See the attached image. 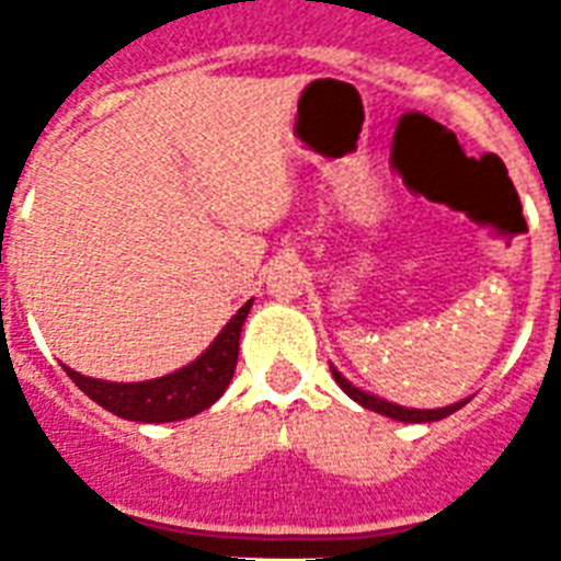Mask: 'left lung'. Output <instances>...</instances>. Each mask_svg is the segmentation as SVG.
<instances>
[{
    "label": "left lung",
    "mask_w": 561,
    "mask_h": 561,
    "mask_svg": "<svg viewBox=\"0 0 561 561\" xmlns=\"http://www.w3.org/2000/svg\"><path fill=\"white\" fill-rule=\"evenodd\" d=\"M332 367V375H334V381L341 383V390L350 396V399H355L360 404V408H367V410H375V413H381V416H390L396 419V422H439V419L445 416H451L454 410H460L462 404L469 399H462V401H454V404H445V408H436V410H419V408H401V404H392V401L381 399V396H373V392L367 390H360V387H355V383L346 378V375L341 373V369L334 367V364H329Z\"/></svg>",
    "instance_id": "obj_1"
}]
</instances>
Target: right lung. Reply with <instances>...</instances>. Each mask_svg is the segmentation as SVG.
I'll return each instance as SVG.
<instances>
[{
    "instance_id": "1",
    "label": "right lung",
    "mask_w": 561,
    "mask_h": 561,
    "mask_svg": "<svg viewBox=\"0 0 561 561\" xmlns=\"http://www.w3.org/2000/svg\"><path fill=\"white\" fill-rule=\"evenodd\" d=\"M253 299L238 308L209 350L201 352L192 364L174 369L169 375L151 378V381H101L69 369L64 364L66 375L78 383L95 404H101L110 413H116L130 422H178V419L197 416L201 410L211 408L224 396V390L232 381L238 364V341H241V325L250 314Z\"/></svg>"
}]
</instances>
